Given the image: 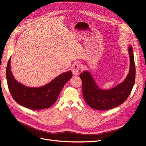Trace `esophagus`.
<instances>
[{
    "label": "esophagus",
    "instance_id": "esophagus-1",
    "mask_svg": "<svg viewBox=\"0 0 146 146\" xmlns=\"http://www.w3.org/2000/svg\"><path fill=\"white\" fill-rule=\"evenodd\" d=\"M80 66L78 63H75L73 65L72 68V71L74 75H77L79 74V71L80 69Z\"/></svg>",
    "mask_w": 146,
    "mask_h": 146
}]
</instances>
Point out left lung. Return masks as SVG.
<instances>
[{"instance_id": "8db88e82", "label": "left lung", "mask_w": 146, "mask_h": 146, "mask_svg": "<svg viewBox=\"0 0 146 146\" xmlns=\"http://www.w3.org/2000/svg\"><path fill=\"white\" fill-rule=\"evenodd\" d=\"M128 52L130 67L127 77L124 82L111 89H99L88 72L80 73L83 98L91 108L101 111L108 110L115 108L126 101L132 90L135 79V67L131 45L128 47Z\"/></svg>"}]
</instances>
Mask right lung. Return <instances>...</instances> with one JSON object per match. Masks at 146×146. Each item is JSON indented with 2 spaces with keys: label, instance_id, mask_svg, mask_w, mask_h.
<instances>
[{
  "label": "right lung",
  "instance_id": "1",
  "mask_svg": "<svg viewBox=\"0 0 146 146\" xmlns=\"http://www.w3.org/2000/svg\"><path fill=\"white\" fill-rule=\"evenodd\" d=\"M11 57L6 67V79L10 93L19 105L32 110L48 108L54 104L61 89L72 77V72L61 74L45 86L28 88L15 79L11 71Z\"/></svg>",
  "mask_w": 146,
  "mask_h": 146
}]
</instances>
